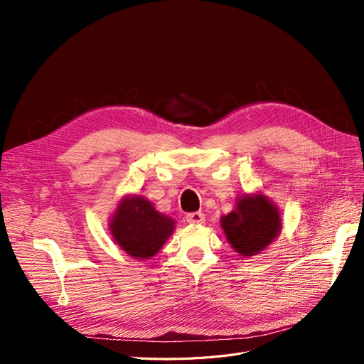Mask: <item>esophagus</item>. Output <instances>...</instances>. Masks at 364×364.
<instances>
[{
	"label": "esophagus",
	"instance_id": "obj_1",
	"mask_svg": "<svg viewBox=\"0 0 364 364\" xmlns=\"http://www.w3.org/2000/svg\"><path fill=\"white\" fill-rule=\"evenodd\" d=\"M186 220L190 224H203L205 223V214H202V213H190V214H187Z\"/></svg>",
	"mask_w": 364,
	"mask_h": 364
}]
</instances>
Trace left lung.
<instances>
[{
    "instance_id": "8db88e82",
    "label": "left lung",
    "mask_w": 364,
    "mask_h": 364,
    "mask_svg": "<svg viewBox=\"0 0 364 364\" xmlns=\"http://www.w3.org/2000/svg\"><path fill=\"white\" fill-rule=\"evenodd\" d=\"M221 227L237 254L252 257L279 236L282 218L277 206L267 196L245 195L237 199L235 211L221 217Z\"/></svg>"
}]
</instances>
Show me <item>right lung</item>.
<instances>
[{
  "mask_svg": "<svg viewBox=\"0 0 364 364\" xmlns=\"http://www.w3.org/2000/svg\"><path fill=\"white\" fill-rule=\"evenodd\" d=\"M174 228V220L158 213L151 202L139 195L122 198L109 223L113 240L139 259L156 255Z\"/></svg>",
  "mask_w": 364,
  "mask_h": 364,
  "instance_id": "right-lung-1",
  "label": "right lung"
}]
</instances>
